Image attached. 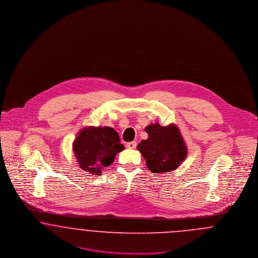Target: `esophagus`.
Returning <instances> with one entry per match:
<instances>
[{"label":"esophagus","instance_id":"obj_1","mask_svg":"<svg viewBox=\"0 0 258 258\" xmlns=\"http://www.w3.org/2000/svg\"><path fill=\"white\" fill-rule=\"evenodd\" d=\"M136 142L135 141H133V142H128V143H126V148H128V149H135L136 148Z\"/></svg>","mask_w":258,"mask_h":258}]
</instances>
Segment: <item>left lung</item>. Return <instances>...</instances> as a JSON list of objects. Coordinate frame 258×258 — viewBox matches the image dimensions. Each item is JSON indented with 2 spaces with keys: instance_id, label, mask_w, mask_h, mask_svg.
Listing matches in <instances>:
<instances>
[{
  "instance_id": "left-lung-1",
  "label": "left lung",
  "mask_w": 258,
  "mask_h": 258,
  "mask_svg": "<svg viewBox=\"0 0 258 258\" xmlns=\"http://www.w3.org/2000/svg\"><path fill=\"white\" fill-rule=\"evenodd\" d=\"M145 132L149 137L137 145V150L146 160L149 170L164 173L177 169L187 155L178 126L173 123L167 126L152 123L145 127Z\"/></svg>"
}]
</instances>
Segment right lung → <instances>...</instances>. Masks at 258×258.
<instances>
[{
    "label": "right lung",
    "mask_w": 258,
    "mask_h": 258,
    "mask_svg": "<svg viewBox=\"0 0 258 258\" xmlns=\"http://www.w3.org/2000/svg\"><path fill=\"white\" fill-rule=\"evenodd\" d=\"M123 149L118 133L109 126L84 127L73 145L80 168L93 175H101L102 169L109 166Z\"/></svg>",
    "instance_id": "obj_1"
}]
</instances>
